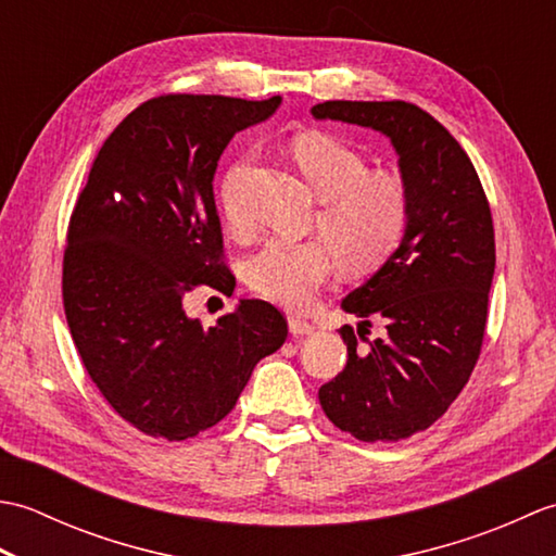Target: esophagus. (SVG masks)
I'll use <instances>...</instances> for the list:
<instances>
[{
  "label": "esophagus",
  "instance_id": "1",
  "mask_svg": "<svg viewBox=\"0 0 556 556\" xmlns=\"http://www.w3.org/2000/svg\"><path fill=\"white\" fill-rule=\"evenodd\" d=\"M313 325L308 323V320H301V317H289V332L293 334V337H303V334H311L313 332Z\"/></svg>",
  "mask_w": 556,
  "mask_h": 556
}]
</instances>
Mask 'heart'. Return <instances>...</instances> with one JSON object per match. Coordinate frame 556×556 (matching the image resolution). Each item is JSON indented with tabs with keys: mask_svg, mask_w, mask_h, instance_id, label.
<instances>
[{
	"mask_svg": "<svg viewBox=\"0 0 556 556\" xmlns=\"http://www.w3.org/2000/svg\"><path fill=\"white\" fill-rule=\"evenodd\" d=\"M293 157L317 198L325 200L317 229L325 239H271L248 257L245 281L260 296L305 311L332 277L337 257L349 271H370L401 245L410 222V191L396 174L370 172L356 148L341 138L311 134L293 143ZM251 160L227 172L219 205L233 229H245L251 217L241 203V181Z\"/></svg>",
	"mask_w": 556,
	"mask_h": 556,
	"instance_id": "heart-1",
	"label": "heart"
}]
</instances>
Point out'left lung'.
I'll use <instances>...</instances> for the list:
<instances>
[{"mask_svg":"<svg viewBox=\"0 0 556 556\" xmlns=\"http://www.w3.org/2000/svg\"><path fill=\"white\" fill-rule=\"evenodd\" d=\"M311 112L392 138L410 191L399 251L341 303L363 325L358 334L339 329L349 361L317 392L339 430L361 442H401L444 416L480 358L497 263L490 203L466 150L418 104L329 100ZM372 316L388 334L370 342Z\"/></svg>","mask_w":556,"mask_h":556,"instance_id":"obj_1","label":"left lung"}]
</instances>
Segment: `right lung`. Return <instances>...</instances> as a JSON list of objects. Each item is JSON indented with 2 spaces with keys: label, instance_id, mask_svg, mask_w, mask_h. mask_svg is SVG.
Here are the masks:
<instances>
[{
  "label": "right lung",
  "instance_id": "obj_1",
  "mask_svg": "<svg viewBox=\"0 0 556 556\" xmlns=\"http://www.w3.org/2000/svg\"><path fill=\"white\" fill-rule=\"evenodd\" d=\"M279 102L186 92L143 102L104 140L71 212V337L100 394L148 437L181 442L217 425L287 339V317L267 301H241L215 327L184 313L200 287L233 291L212 176L236 131Z\"/></svg>",
  "mask_w": 556,
  "mask_h": 556
}]
</instances>
